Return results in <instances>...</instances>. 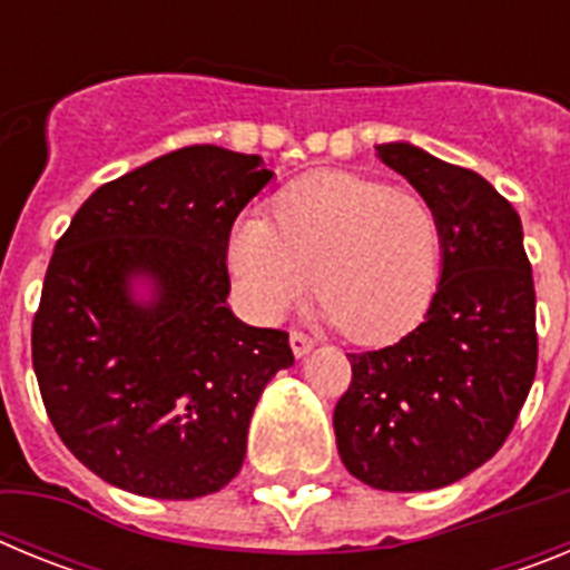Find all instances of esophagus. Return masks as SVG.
Returning a JSON list of instances; mask_svg holds the SVG:
<instances>
[{
	"label": "esophagus",
	"instance_id": "esophagus-1",
	"mask_svg": "<svg viewBox=\"0 0 570 570\" xmlns=\"http://www.w3.org/2000/svg\"><path fill=\"white\" fill-rule=\"evenodd\" d=\"M314 345H316V342L311 340L308 334H302V331H291V347H294L296 356H305Z\"/></svg>",
	"mask_w": 570,
	"mask_h": 570
}]
</instances>
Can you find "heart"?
Masks as SVG:
<instances>
[{
	"mask_svg": "<svg viewBox=\"0 0 570 570\" xmlns=\"http://www.w3.org/2000/svg\"><path fill=\"white\" fill-rule=\"evenodd\" d=\"M442 230L414 190L354 174H314L274 199V223L248 216L228 236L236 299L276 322L314 288L320 314L356 342L416 328L440 279Z\"/></svg>",
	"mask_w": 570,
	"mask_h": 570,
	"instance_id": "obj_1",
	"label": "heart"
}]
</instances>
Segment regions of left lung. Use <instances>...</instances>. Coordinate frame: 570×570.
Here are the masks:
<instances>
[{
  "mask_svg": "<svg viewBox=\"0 0 570 570\" xmlns=\"http://www.w3.org/2000/svg\"><path fill=\"white\" fill-rule=\"evenodd\" d=\"M380 159L434 205L442 276L420 328L347 354L336 448L380 491H434L485 465L537 374V296L520 214L480 174L405 142Z\"/></svg>",
  "mask_w": 570,
  "mask_h": 570,
  "instance_id": "8db88e82",
  "label": "left lung"
}]
</instances>
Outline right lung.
<instances>
[{"instance_id":"add662e5","label":"right lung","mask_w":570,"mask_h":570,"mask_svg":"<svg viewBox=\"0 0 570 570\" xmlns=\"http://www.w3.org/2000/svg\"><path fill=\"white\" fill-rule=\"evenodd\" d=\"M271 176L254 154L170 150L94 190L59 236L33 371L59 440L110 485L196 500L239 473L262 391L294 365L285 331L228 308L230 228Z\"/></svg>"}]
</instances>
